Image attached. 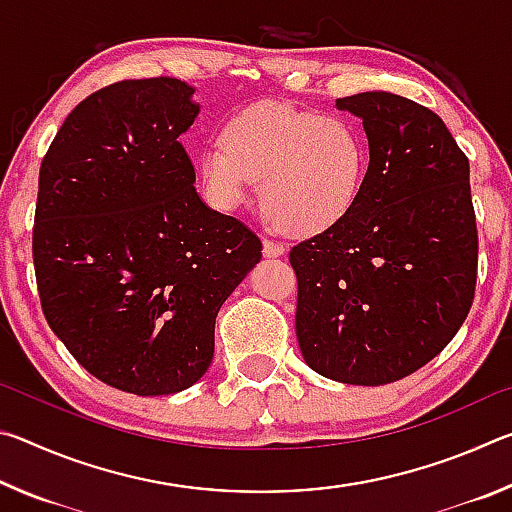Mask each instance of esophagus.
<instances>
[{"mask_svg": "<svg viewBox=\"0 0 512 512\" xmlns=\"http://www.w3.org/2000/svg\"><path fill=\"white\" fill-rule=\"evenodd\" d=\"M264 255L266 257H282L284 255V246L277 244L273 239H266L264 237Z\"/></svg>", "mask_w": 512, "mask_h": 512, "instance_id": "1", "label": "esophagus"}]
</instances>
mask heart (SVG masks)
I'll list each match as a JSON object with an SVG mask.
<instances>
[{
    "instance_id": "b5f03b06",
    "label": "heart",
    "mask_w": 512,
    "mask_h": 512,
    "mask_svg": "<svg viewBox=\"0 0 512 512\" xmlns=\"http://www.w3.org/2000/svg\"><path fill=\"white\" fill-rule=\"evenodd\" d=\"M368 171V146L350 121L257 103L241 110L198 153V176L210 201L235 210L262 178L259 196L277 228L309 237L334 228L357 205Z\"/></svg>"
}]
</instances>
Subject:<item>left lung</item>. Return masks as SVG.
<instances>
[{
	"label": "left lung",
	"mask_w": 512,
	"mask_h": 512,
	"mask_svg": "<svg viewBox=\"0 0 512 512\" xmlns=\"http://www.w3.org/2000/svg\"><path fill=\"white\" fill-rule=\"evenodd\" d=\"M336 106L363 119L370 162L352 212L291 248L296 334L323 377L381 386L443 352L470 314V160L436 112L400 94L361 92Z\"/></svg>",
	"instance_id": "8db88e82"
}]
</instances>
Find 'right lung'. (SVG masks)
<instances>
[{
  "instance_id": "obj_1",
  "label": "right lung",
  "mask_w": 512,
  "mask_h": 512,
  "mask_svg": "<svg viewBox=\"0 0 512 512\" xmlns=\"http://www.w3.org/2000/svg\"><path fill=\"white\" fill-rule=\"evenodd\" d=\"M194 90L128 79L69 112L40 164L33 266L49 327L103 384L185 391L214 354L221 305L262 241L196 194L178 137Z\"/></svg>"
}]
</instances>
